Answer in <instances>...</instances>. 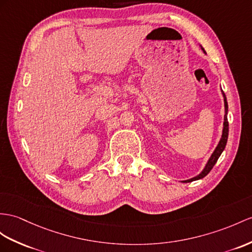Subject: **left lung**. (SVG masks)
Returning <instances> with one entry per match:
<instances>
[{"label":"left lung","instance_id":"8db88e82","mask_svg":"<svg viewBox=\"0 0 252 252\" xmlns=\"http://www.w3.org/2000/svg\"><path fill=\"white\" fill-rule=\"evenodd\" d=\"M202 50L204 51V49L202 48ZM222 95H223V101H224V122H223V129H222L221 139H220L219 143H218L216 149H215L212 156L210 157V159H208V161L205 165V168L203 169V171H202V172L199 175L192 177V179L187 180V181H183V183H190V182L203 179L204 176H206L208 173H210V171L213 169L215 163L217 162L218 158L220 157V155H221V153L224 150V147L226 145V141H228V136H229V122H228V101H226V97H225L223 92H222Z\"/></svg>","mask_w":252,"mask_h":252}]
</instances>
